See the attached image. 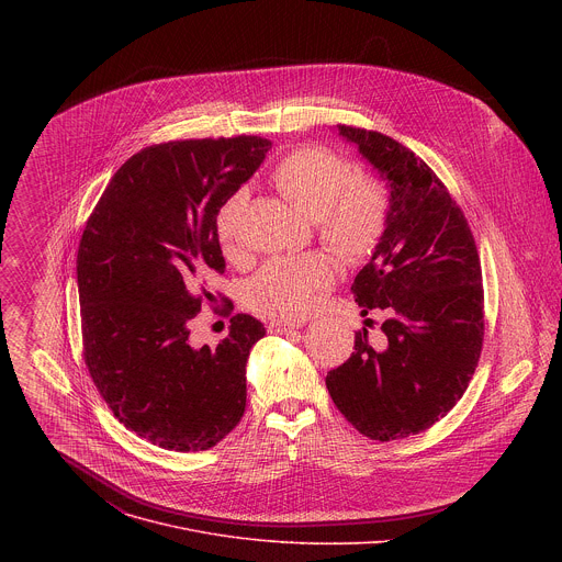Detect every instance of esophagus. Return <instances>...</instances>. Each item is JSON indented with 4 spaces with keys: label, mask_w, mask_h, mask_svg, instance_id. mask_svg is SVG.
I'll return each instance as SVG.
<instances>
[{
    "label": "esophagus",
    "mask_w": 562,
    "mask_h": 562,
    "mask_svg": "<svg viewBox=\"0 0 562 562\" xmlns=\"http://www.w3.org/2000/svg\"><path fill=\"white\" fill-rule=\"evenodd\" d=\"M305 322H290V321H270L268 322V330L270 333H288L294 328H301Z\"/></svg>",
    "instance_id": "obj_1"
}]
</instances>
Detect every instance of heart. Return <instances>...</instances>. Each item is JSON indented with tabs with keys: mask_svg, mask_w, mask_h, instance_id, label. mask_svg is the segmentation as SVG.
Masks as SVG:
<instances>
[{
	"mask_svg": "<svg viewBox=\"0 0 562 562\" xmlns=\"http://www.w3.org/2000/svg\"><path fill=\"white\" fill-rule=\"evenodd\" d=\"M272 186L305 216L314 218L318 240L346 263L374 252L387 223V190L368 175L352 172L350 161L324 147H301L279 161ZM248 192L236 190L216 212L214 232L225 255L240 248L241 212ZM335 281V266L324 255L274 257L244 288L246 305L277 318H299L316 307Z\"/></svg>",
	"mask_w": 562,
	"mask_h": 562,
	"instance_id": "heart-1",
	"label": "heart"
}]
</instances>
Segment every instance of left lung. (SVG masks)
<instances>
[{"instance_id":"8db88e82","label":"left lung","mask_w":562,"mask_h":562,"mask_svg":"<svg viewBox=\"0 0 562 562\" xmlns=\"http://www.w3.org/2000/svg\"><path fill=\"white\" fill-rule=\"evenodd\" d=\"M390 188L383 238L352 283L361 316L383 310L385 337L355 335V352L326 374L341 415L379 441L417 435L461 396L481 359V257L448 188L390 136L337 125ZM366 321V326L370 324Z\"/></svg>"}]
</instances>
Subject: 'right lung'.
<instances>
[{
  "label": "right lung",
  "mask_w": 562,
  "mask_h": 562,
  "mask_svg": "<svg viewBox=\"0 0 562 562\" xmlns=\"http://www.w3.org/2000/svg\"><path fill=\"white\" fill-rule=\"evenodd\" d=\"M270 147L259 136L147 147L114 172L81 234L90 379L125 428L164 450H210L244 415L246 361L263 324L236 314L216 348L192 346L190 326L225 272L216 212Z\"/></svg>",
  "instance_id": "right-lung-1"
}]
</instances>
